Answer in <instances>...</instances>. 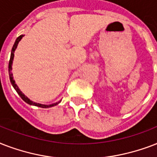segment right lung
<instances>
[{"mask_svg": "<svg viewBox=\"0 0 157 157\" xmlns=\"http://www.w3.org/2000/svg\"><path fill=\"white\" fill-rule=\"evenodd\" d=\"M24 37V35H20L19 37H17V39L15 40V42H14V46L12 47V50H11V55H10V61H9V75H10V82H11V84L13 85V87L15 90H16L17 93L20 96V98L23 99V100L27 102L28 104L29 105H36V106H38V107H42V108H49V107H52V106H54V105H56L57 104H59L60 102V101H59V102H56V103H54V104H52V105H42V104H39V103H36V102H33L32 101H30L29 98H27L26 96L24 95V93L19 90V88L18 87V86L16 85L15 82H14V80L13 79V75H12V72H11V70H12V63H13V59H14V51L16 49L17 46H18V43L21 40L22 37Z\"/></svg>", "mask_w": 157, "mask_h": 157, "instance_id": "right-lung-1", "label": "right lung"}]
</instances>
